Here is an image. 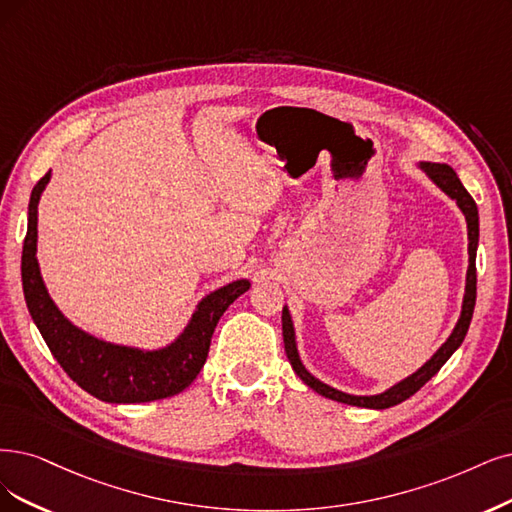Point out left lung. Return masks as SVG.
Here are the masks:
<instances>
[{
    "label": "left lung",
    "mask_w": 512,
    "mask_h": 512,
    "mask_svg": "<svg viewBox=\"0 0 512 512\" xmlns=\"http://www.w3.org/2000/svg\"><path fill=\"white\" fill-rule=\"evenodd\" d=\"M424 173L428 175V179L437 185L441 192H445L451 200H456L458 208L466 217V225H468V270H466V289H464V301H462V312L456 327H453L451 335L445 339V344L432 354L430 361H426L418 371L411 373L405 380H401L399 384H394L392 388L380 392V394H371V396H356V394H348L337 390L325 382L316 380V377L304 367L297 352V344H295V327L291 320V312L285 306L282 308V337H285V352L291 361L293 371L301 377V382L306 386H310L314 392L327 396L331 401L337 403H346V405H354V407H365V409H388L399 405L403 401H407L409 396H413L418 392L430 377H434L439 373V369L449 361V356L456 352L464 337L468 333L470 320H472V312H475V301H477V246H479V211L477 204L472 200V196L466 192V187L462 185V181L458 179L456 170L447 164H437V162H420L418 164Z\"/></svg>",
    "instance_id": "1"
}]
</instances>
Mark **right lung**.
Listing matches in <instances>:
<instances>
[{
    "label": "right lung",
    "mask_w": 512,
    "mask_h": 512,
    "mask_svg": "<svg viewBox=\"0 0 512 512\" xmlns=\"http://www.w3.org/2000/svg\"><path fill=\"white\" fill-rule=\"evenodd\" d=\"M50 170L37 181L29 200L21 274L29 314L46 346L71 380L105 403H149L183 392L206 363L211 337L223 312L249 291L251 282L234 280L202 297L183 333L158 350L105 342L75 327L56 308L37 263V204L50 181Z\"/></svg>",
    "instance_id": "right-lung-1"
}]
</instances>
